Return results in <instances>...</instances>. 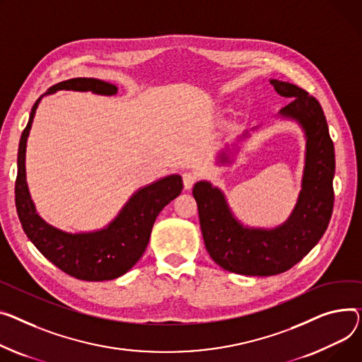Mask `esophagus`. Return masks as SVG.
Returning <instances> with one entry per match:
<instances>
[{
    "instance_id": "34e87169",
    "label": "esophagus",
    "mask_w": 362,
    "mask_h": 362,
    "mask_svg": "<svg viewBox=\"0 0 362 362\" xmlns=\"http://www.w3.org/2000/svg\"><path fill=\"white\" fill-rule=\"evenodd\" d=\"M195 182H197V175L195 173H192V172H185L183 173V186H185L186 190L194 186Z\"/></svg>"
}]
</instances>
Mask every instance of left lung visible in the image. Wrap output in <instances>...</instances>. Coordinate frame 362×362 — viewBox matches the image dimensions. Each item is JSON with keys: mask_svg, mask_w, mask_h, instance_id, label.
<instances>
[{"mask_svg": "<svg viewBox=\"0 0 362 362\" xmlns=\"http://www.w3.org/2000/svg\"><path fill=\"white\" fill-rule=\"evenodd\" d=\"M269 83L282 98L291 99L276 117L297 124L305 139L301 190L290 216L272 228L252 227L237 218L224 192L211 182L199 180L192 190L209 256L223 269L247 276H271L293 268L317 245L333 209L334 150L320 103L291 83ZM249 138L246 131L227 144L215 157L216 165H230L238 144Z\"/></svg>", "mask_w": 362, "mask_h": 362, "instance_id": "left-lung-1", "label": "left lung"}]
</instances>
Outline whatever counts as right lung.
Instances as JSON below:
<instances>
[{
    "label": "right lung",
    "mask_w": 362,
    "mask_h": 362,
    "mask_svg": "<svg viewBox=\"0 0 362 362\" xmlns=\"http://www.w3.org/2000/svg\"><path fill=\"white\" fill-rule=\"evenodd\" d=\"M58 90L115 95V84L98 78H71L47 88L32 107L17 156L16 206L21 227L36 249L65 274L83 281H109L122 276L146 252L161 209L182 194L180 175H168L135 190L115 218L102 228L71 233L46 223L39 215L26 180V147L33 119L45 95Z\"/></svg>",
    "instance_id": "add662e5"
}]
</instances>
